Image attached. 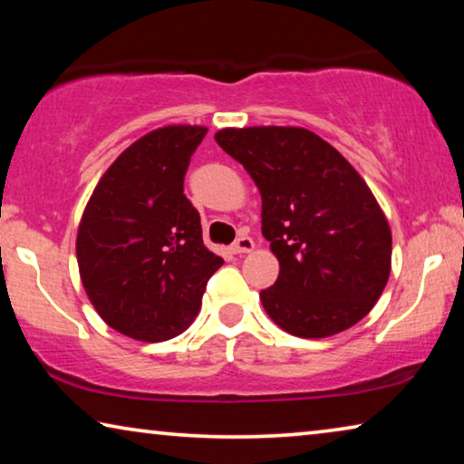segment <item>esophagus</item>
<instances>
[{
    "mask_svg": "<svg viewBox=\"0 0 464 464\" xmlns=\"http://www.w3.org/2000/svg\"><path fill=\"white\" fill-rule=\"evenodd\" d=\"M231 249H233V254H237V256L249 254V251L254 249V239L247 237V235H241V237L233 243Z\"/></svg>",
    "mask_w": 464,
    "mask_h": 464,
    "instance_id": "34e87169",
    "label": "esophagus"
}]
</instances>
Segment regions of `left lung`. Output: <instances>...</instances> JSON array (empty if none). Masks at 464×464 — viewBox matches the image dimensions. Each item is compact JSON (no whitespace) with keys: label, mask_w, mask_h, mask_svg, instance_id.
<instances>
[{"label":"left lung","mask_w":464,"mask_h":464,"mask_svg":"<svg viewBox=\"0 0 464 464\" xmlns=\"http://www.w3.org/2000/svg\"><path fill=\"white\" fill-rule=\"evenodd\" d=\"M262 194V233L278 257L260 293L274 324L296 337H329L358 324L391 272V227L371 188L315 132L296 127L218 130Z\"/></svg>","instance_id":"1"}]
</instances>
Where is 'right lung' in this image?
Returning a JSON list of instances; mask_svg holds the SVG:
<instances>
[{
	"label": "right lung",
	"instance_id": "add662e5",
	"mask_svg": "<svg viewBox=\"0 0 464 464\" xmlns=\"http://www.w3.org/2000/svg\"><path fill=\"white\" fill-rule=\"evenodd\" d=\"M207 129L171 124L119 155L93 190L77 231L85 293L106 324L139 342H166L198 315L223 257L204 247L198 210L184 194Z\"/></svg>",
	"mask_w": 464,
	"mask_h": 464
}]
</instances>
